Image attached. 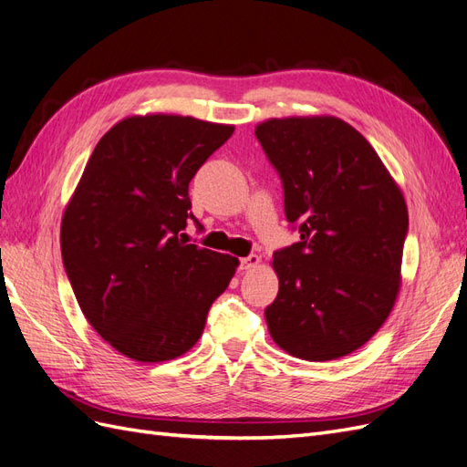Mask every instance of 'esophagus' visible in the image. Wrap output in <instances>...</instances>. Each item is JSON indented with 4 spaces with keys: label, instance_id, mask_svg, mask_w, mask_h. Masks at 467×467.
I'll return each mask as SVG.
<instances>
[{
    "label": "esophagus",
    "instance_id": "obj_1",
    "mask_svg": "<svg viewBox=\"0 0 467 467\" xmlns=\"http://www.w3.org/2000/svg\"><path fill=\"white\" fill-rule=\"evenodd\" d=\"M259 263H261L259 255H247L244 259H239V268H242V271H249V268H255Z\"/></svg>",
    "mask_w": 467,
    "mask_h": 467
}]
</instances>
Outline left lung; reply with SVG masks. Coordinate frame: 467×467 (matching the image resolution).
Returning <instances> with one entry per match:
<instances>
[{
	"instance_id": "1",
	"label": "left lung",
	"mask_w": 467,
	"mask_h": 467,
	"mask_svg": "<svg viewBox=\"0 0 467 467\" xmlns=\"http://www.w3.org/2000/svg\"><path fill=\"white\" fill-rule=\"evenodd\" d=\"M255 136L300 234L273 253L280 286L265 309L268 333L292 357H345L370 341L398 298L403 194L368 140L341 119H271Z\"/></svg>"
}]
</instances>
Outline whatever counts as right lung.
I'll return each instance as SVG.
<instances>
[{
  "mask_svg": "<svg viewBox=\"0 0 467 467\" xmlns=\"http://www.w3.org/2000/svg\"><path fill=\"white\" fill-rule=\"evenodd\" d=\"M234 134L192 117H130L99 140L60 230L69 285L91 327L120 355L163 362L199 341L239 261L181 234L189 182Z\"/></svg>",
  "mask_w": 467,
  "mask_h": 467,
  "instance_id": "right-lung-1",
  "label": "right lung"
}]
</instances>
